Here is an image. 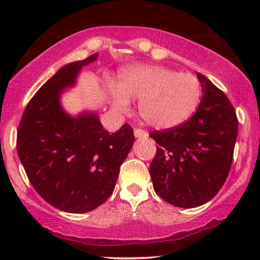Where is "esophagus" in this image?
<instances>
[{"instance_id":"34e87169","label":"esophagus","mask_w":260,"mask_h":260,"mask_svg":"<svg viewBox=\"0 0 260 260\" xmlns=\"http://www.w3.org/2000/svg\"><path fill=\"white\" fill-rule=\"evenodd\" d=\"M134 136L137 138H147L148 133L144 129H140V128H134Z\"/></svg>"}]
</instances>
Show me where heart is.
<instances>
[{"label": "heart", "instance_id": "1", "mask_svg": "<svg viewBox=\"0 0 260 260\" xmlns=\"http://www.w3.org/2000/svg\"><path fill=\"white\" fill-rule=\"evenodd\" d=\"M116 109L127 110L129 100H139V113L156 129L175 128L192 117L201 103L202 85L192 73H177L156 64H137L122 71L118 84L109 83Z\"/></svg>", "mask_w": 260, "mask_h": 260}]
</instances>
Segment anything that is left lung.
Here are the masks:
<instances>
[{
    "instance_id": "left-lung-1",
    "label": "left lung",
    "mask_w": 260,
    "mask_h": 260,
    "mask_svg": "<svg viewBox=\"0 0 260 260\" xmlns=\"http://www.w3.org/2000/svg\"><path fill=\"white\" fill-rule=\"evenodd\" d=\"M203 98L194 115L181 126L155 131L150 164L155 192L170 204L196 208L213 199L231 169L238 121L223 92L201 73Z\"/></svg>"
}]
</instances>
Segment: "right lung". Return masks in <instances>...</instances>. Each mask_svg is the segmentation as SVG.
Segmentation results:
<instances>
[{"label":"right lung","mask_w":260,"mask_h":260,"mask_svg":"<svg viewBox=\"0 0 260 260\" xmlns=\"http://www.w3.org/2000/svg\"><path fill=\"white\" fill-rule=\"evenodd\" d=\"M98 56L59 68L29 101L18 127V156L31 186L66 213H88L112 194L134 143L129 124L109 133L96 112L71 116L61 105L62 92Z\"/></svg>","instance_id":"obj_1"}]
</instances>
